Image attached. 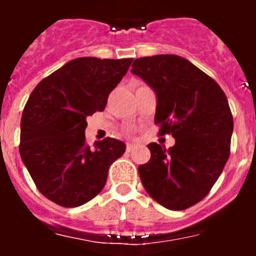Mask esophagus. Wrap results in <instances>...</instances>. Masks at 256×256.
Listing matches in <instances>:
<instances>
[{
	"label": "esophagus",
	"mask_w": 256,
	"mask_h": 256,
	"mask_svg": "<svg viewBox=\"0 0 256 256\" xmlns=\"http://www.w3.org/2000/svg\"><path fill=\"white\" fill-rule=\"evenodd\" d=\"M134 148H136L134 144H126V152H133V151H134Z\"/></svg>",
	"instance_id": "1"
}]
</instances>
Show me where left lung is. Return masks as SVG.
<instances>
[{
	"mask_svg": "<svg viewBox=\"0 0 256 256\" xmlns=\"http://www.w3.org/2000/svg\"><path fill=\"white\" fill-rule=\"evenodd\" d=\"M156 94L159 134L176 138L168 150L148 144V162L138 166L144 190L160 205L184 210L208 195L230 158L234 118L218 83L186 58L155 55L130 69Z\"/></svg>",
	"mask_w": 256,
	"mask_h": 256,
	"instance_id": "left-lung-1",
	"label": "left lung"
}]
</instances>
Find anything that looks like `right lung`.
Here are the masks:
<instances>
[{
	"label": "right lung",
	"instance_id": "obj_1",
	"mask_svg": "<svg viewBox=\"0 0 256 256\" xmlns=\"http://www.w3.org/2000/svg\"><path fill=\"white\" fill-rule=\"evenodd\" d=\"M132 61L74 58L29 96L20 123V156L38 191L52 202L76 208L92 200L105 186L110 165L126 151L112 137L91 148L84 130L87 116L105 108Z\"/></svg>",
	"mask_w": 256,
	"mask_h": 256
}]
</instances>
